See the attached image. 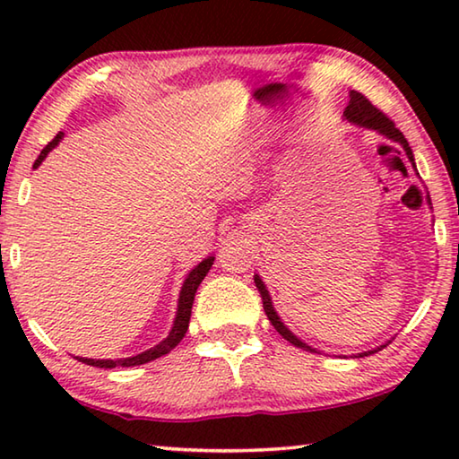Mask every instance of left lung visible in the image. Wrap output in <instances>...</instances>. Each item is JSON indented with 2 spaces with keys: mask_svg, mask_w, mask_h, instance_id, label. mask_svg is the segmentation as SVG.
<instances>
[{
  "mask_svg": "<svg viewBox=\"0 0 459 459\" xmlns=\"http://www.w3.org/2000/svg\"><path fill=\"white\" fill-rule=\"evenodd\" d=\"M344 119L346 121H351L352 126H359V127H364V129H372V131H377L378 135H383V137H386V139H391V142H394V143H399L401 147H403V152H405V155H407V160L411 161V166H413V169H415V174H417V166H415V158H413V152H411V147H409V142L405 139V135L401 134V131L394 127V123L386 117L385 113H380L378 108L370 103V100L364 97V95H360V92H356V91H351V100H348V107L344 108ZM419 176V174H417ZM427 204L431 206V198H429V194H427ZM255 285H257V290L261 291V298H263V309H265V314H267V317H269V322H271V325H273V328L281 333V336L290 342V344H293V346H298V348H304V351H309V352H317L316 348H312L309 344H306L304 340H299L298 336H295V333L287 328V325L283 324V320L281 317L277 316V312H275V307H273V301H271V295H269V291H267V287H265V283H263V279L255 273ZM391 342V340H388ZM388 342H385V344H380V346H377V348H372V351H367V352H360V354H352L354 359H360V356H368V354H375V352H378L380 348H385Z\"/></svg>",
  "mask_w": 459,
  "mask_h": 459,
  "instance_id": "left-lung-1",
  "label": "left lung"
}]
</instances>
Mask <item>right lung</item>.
<instances>
[{"label":"right lung","instance_id":"add662e5","mask_svg":"<svg viewBox=\"0 0 459 459\" xmlns=\"http://www.w3.org/2000/svg\"><path fill=\"white\" fill-rule=\"evenodd\" d=\"M65 137V134H60L52 139V142L44 147L38 155V160L34 161V168H38L46 160V155H48L54 147L60 143V139ZM214 263V257L202 259L196 267L190 269V273L186 275L184 283H182V290H180V298H178V309H176V317H174V324H172V330H169L168 338H164L160 342V344H155L153 348H147L145 352L142 354H135V356H129V359H117V360H111V359H103V360H97V359H82V356H74L76 360H81L84 364H91V367H97V368H115V367H139V364H145V362H152L155 359H160V356L168 354L169 351H174V348L180 344V340L186 336V332H188V324H190V316H192V304H194V295H196L198 285L202 283V279L206 277L208 271H211Z\"/></svg>","mask_w":459,"mask_h":459}]
</instances>
